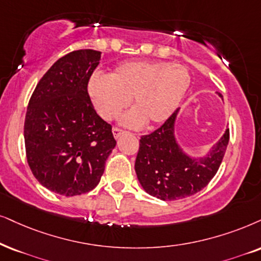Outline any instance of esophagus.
Masks as SVG:
<instances>
[{"mask_svg": "<svg viewBox=\"0 0 261 261\" xmlns=\"http://www.w3.org/2000/svg\"><path fill=\"white\" fill-rule=\"evenodd\" d=\"M123 134H124V131L121 130V128H118V127L113 128V135H114L115 138H119L120 135H123Z\"/></svg>", "mask_w": 261, "mask_h": 261, "instance_id": "34e87169", "label": "esophagus"}]
</instances>
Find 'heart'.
Returning a JSON list of instances; mask_svg holds the SVG:
<instances>
[{"instance_id": "b5f03b06", "label": "heart", "mask_w": 261, "mask_h": 261, "mask_svg": "<svg viewBox=\"0 0 261 261\" xmlns=\"http://www.w3.org/2000/svg\"><path fill=\"white\" fill-rule=\"evenodd\" d=\"M189 71L184 66L165 61L123 62L112 73L95 74L88 90L92 103L103 119L113 120L130 105L121 123L128 127L159 125L177 110L190 87Z\"/></svg>"}]
</instances>
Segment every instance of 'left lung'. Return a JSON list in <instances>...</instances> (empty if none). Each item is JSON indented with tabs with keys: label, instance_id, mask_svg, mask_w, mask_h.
Returning <instances> with one entry per match:
<instances>
[{
	"label": "left lung",
	"instance_id": "obj_1",
	"mask_svg": "<svg viewBox=\"0 0 261 261\" xmlns=\"http://www.w3.org/2000/svg\"><path fill=\"white\" fill-rule=\"evenodd\" d=\"M178 113L179 108L154 133L141 137L135 163L142 188L163 201L184 199L202 190L216 176L229 143L226 128L204 156L191 158L174 135Z\"/></svg>",
	"mask_w": 261,
	"mask_h": 261
}]
</instances>
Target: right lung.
I'll use <instances>...</instances> for the list:
<instances>
[{"instance_id":"1","label":"right lung","mask_w":261,"mask_h":261,"mask_svg":"<svg viewBox=\"0 0 261 261\" xmlns=\"http://www.w3.org/2000/svg\"><path fill=\"white\" fill-rule=\"evenodd\" d=\"M100 59L101 51L92 49L60 58L30 98L24 125L29 166L43 187L59 195L94 189L117 144L88 94Z\"/></svg>"}]
</instances>
